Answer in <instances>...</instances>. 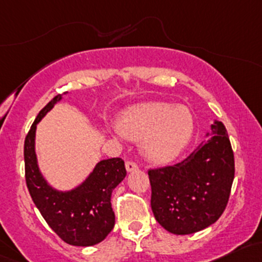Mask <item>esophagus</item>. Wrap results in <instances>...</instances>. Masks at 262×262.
Returning a JSON list of instances; mask_svg holds the SVG:
<instances>
[{"label":"esophagus","mask_w":262,"mask_h":262,"mask_svg":"<svg viewBox=\"0 0 262 262\" xmlns=\"http://www.w3.org/2000/svg\"><path fill=\"white\" fill-rule=\"evenodd\" d=\"M125 168L128 171H134L138 169V164L136 162H132V160H129V162L125 163Z\"/></svg>","instance_id":"1"}]
</instances>
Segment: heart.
Instances as JSON below:
<instances>
[{
  "label": "heart",
  "mask_w": 262,
  "mask_h": 262,
  "mask_svg": "<svg viewBox=\"0 0 262 262\" xmlns=\"http://www.w3.org/2000/svg\"><path fill=\"white\" fill-rule=\"evenodd\" d=\"M119 130L130 139H143L142 148L148 159L165 163L178 157L190 142L194 119L185 105L153 102L126 111L120 117Z\"/></svg>",
  "instance_id": "obj_1"
}]
</instances>
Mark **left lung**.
Wrapping results in <instances>:
<instances>
[{"label":"left lung","instance_id":"left-lung-1","mask_svg":"<svg viewBox=\"0 0 262 262\" xmlns=\"http://www.w3.org/2000/svg\"><path fill=\"white\" fill-rule=\"evenodd\" d=\"M212 137L182 162L149 169L150 205L158 223L175 235H188L214 224L228 205L235 175L234 151L221 122Z\"/></svg>","mask_w":262,"mask_h":262}]
</instances>
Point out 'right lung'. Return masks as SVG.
I'll use <instances>...</instances> for the list:
<instances>
[{"instance_id":"right-lung-1","label":"right lung","mask_w":262,"mask_h":262,"mask_svg":"<svg viewBox=\"0 0 262 262\" xmlns=\"http://www.w3.org/2000/svg\"><path fill=\"white\" fill-rule=\"evenodd\" d=\"M62 94L54 97L38 113L25 139V177L28 191L48 226L64 243L92 246L107 237L116 223L112 192L125 178L124 160H102L82 185L72 191H56L43 179L34 153L36 125Z\"/></svg>"}]
</instances>
